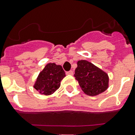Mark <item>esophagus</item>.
Returning <instances> with one entry per match:
<instances>
[{"mask_svg": "<svg viewBox=\"0 0 135 135\" xmlns=\"http://www.w3.org/2000/svg\"><path fill=\"white\" fill-rule=\"evenodd\" d=\"M66 74L67 75H73V71H69L66 72Z\"/></svg>", "mask_w": 135, "mask_h": 135, "instance_id": "1", "label": "esophagus"}]
</instances>
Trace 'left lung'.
I'll list each match as a JSON object with an SVG mask.
<instances>
[{
	"instance_id": "obj_1",
	"label": "left lung",
	"mask_w": 135,
	"mask_h": 135,
	"mask_svg": "<svg viewBox=\"0 0 135 135\" xmlns=\"http://www.w3.org/2000/svg\"><path fill=\"white\" fill-rule=\"evenodd\" d=\"M75 70V80L85 94L98 96L109 87V76L105 71L87 60H79Z\"/></svg>"
}]
</instances>
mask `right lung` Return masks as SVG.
<instances>
[{
    "label": "right lung",
    "mask_w": 135,
    "mask_h": 135,
    "mask_svg": "<svg viewBox=\"0 0 135 135\" xmlns=\"http://www.w3.org/2000/svg\"><path fill=\"white\" fill-rule=\"evenodd\" d=\"M65 76L62 66L49 63L39 73L33 87L40 94L49 96L60 88L61 81Z\"/></svg>",
    "instance_id": "obj_1"
}]
</instances>
